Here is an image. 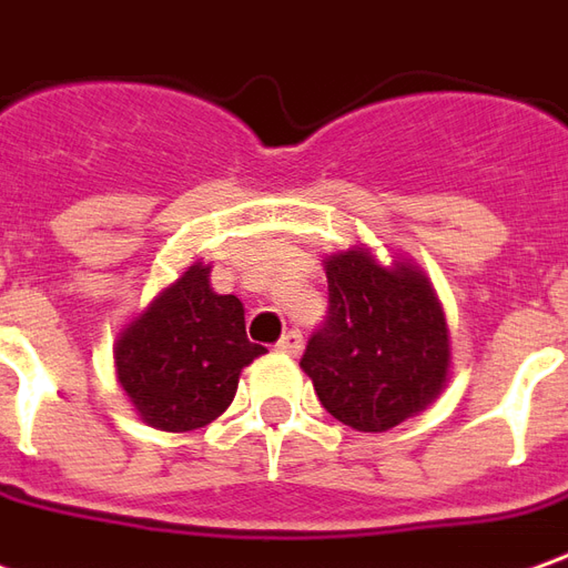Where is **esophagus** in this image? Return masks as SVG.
<instances>
[{
    "instance_id": "34e87169",
    "label": "esophagus",
    "mask_w": 568,
    "mask_h": 568,
    "mask_svg": "<svg viewBox=\"0 0 568 568\" xmlns=\"http://www.w3.org/2000/svg\"><path fill=\"white\" fill-rule=\"evenodd\" d=\"M276 351L288 353V356H297V353L304 351V335L301 332H285L280 344H276Z\"/></svg>"
}]
</instances>
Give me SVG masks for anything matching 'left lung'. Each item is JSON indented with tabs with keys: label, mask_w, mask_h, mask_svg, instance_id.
<instances>
[{
	"label": "left lung",
	"mask_w": 568,
	"mask_h": 568,
	"mask_svg": "<svg viewBox=\"0 0 568 568\" xmlns=\"http://www.w3.org/2000/svg\"><path fill=\"white\" fill-rule=\"evenodd\" d=\"M328 316L307 341L301 368L332 418L384 434L446 390L452 338L427 273L399 257L381 264L366 245L323 261Z\"/></svg>",
	"instance_id": "left-lung-1"
}]
</instances>
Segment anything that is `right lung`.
I'll list each match as a JSON object with an SVG mask.
<instances>
[{"label":"right lung","mask_w":568,"mask_h":568,"mask_svg":"<svg viewBox=\"0 0 568 568\" xmlns=\"http://www.w3.org/2000/svg\"><path fill=\"white\" fill-rule=\"evenodd\" d=\"M212 264L193 261L119 332V387L141 422L184 434L212 424L236 396L243 368L267 353L245 338L236 295H217Z\"/></svg>","instance_id":"right-lung-1"}]
</instances>
